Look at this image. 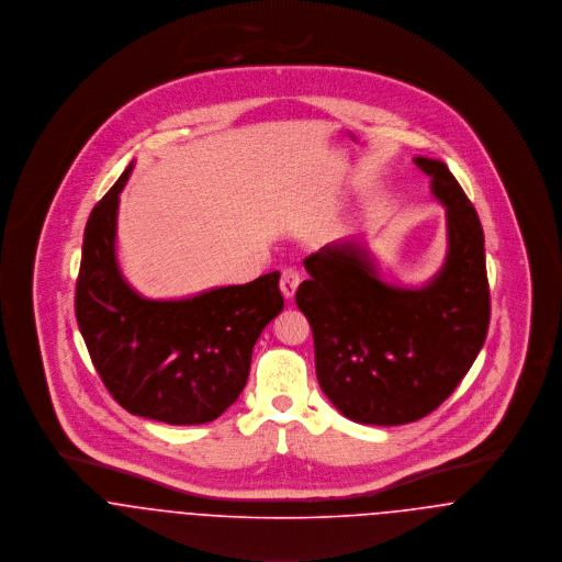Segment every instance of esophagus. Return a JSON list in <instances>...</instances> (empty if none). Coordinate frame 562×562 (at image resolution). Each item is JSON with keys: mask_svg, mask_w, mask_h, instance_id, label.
Wrapping results in <instances>:
<instances>
[{"mask_svg": "<svg viewBox=\"0 0 562 562\" xmlns=\"http://www.w3.org/2000/svg\"><path fill=\"white\" fill-rule=\"evenodd\" d=\"M297 286H300V271L295 267H286L282 271V276H280V291H282V295L286 300H291L295 295Z\"/></svg>", "mask_w": 562, "mask_h": 562, "instance_id": "obj_1", "label": "esophagus"}]
</instances>
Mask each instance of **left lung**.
<instances>
[{
  "mask_svg": "<svg viewBox=\"0 0 562 562\" xmlns=\"http://www.w3.org/2000/svg\"><path fill=\"white\" fill-rule=\"evenodd\" d=\"M446 206L443 267L418 289L387 284L362 244H329L295 293L314 338L316 379L353 423L407 425L437 409L474 364L490 329L481 220L443 161L416 157Z\"/></svg>",
  "mask_w": 562,
  "mask_h": 562,
  "instance_id": "left-lung-1",
  "label": "left lung"
}]
</instances>
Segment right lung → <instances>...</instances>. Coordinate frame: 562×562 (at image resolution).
I'll list each match as a JSON object with an SVG mask.
<instances>
[{
  "instance_id": "obj_1",
  "label": "right lung",
  "mask_w": 562,
  "mask_h": 562,
  "mask_svg": "<svg viewBox=\"0 0 562 562\" xmlns=\"http://www.w3.org/2000/svg\"><path fill=\"white\" fill-rule=\"evenodd\" d=\"M133 164L92 209L83 233L75 314L88 353L128 414L202 425L222 416L250 374L251 349L284 300L280 273L188 300H146L116 260L121 191Z\"/></svg>"
}]
</instances>
